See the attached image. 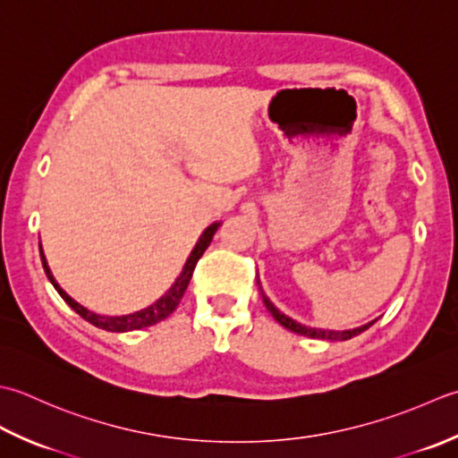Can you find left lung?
<instances>
[{
	"label": "left lung",
	"instance_id": "1",
	"mask_svg": "<svg viewBox=\"0 0 458 458\" xmlns=\"http://www.w3.org/2000/svg\"><path fill=\"white\" fill-rule=\"evenodd\" d=\"M263 294V293H260ZM263 302H265V306H267V310L273 314V318L281 324V326H284L286 330H291V332H294V334H301V335H308V338H320V340H350V338H353V335H358V334H361L363 330H368L369 326L373 324V322H369V324H366V326H361V328H353V330H344V332H334V330H316V328H306V326H301L298 322H294L293 318H288V316H284V314H281L275 308V304L268 301V298L263 294Z\"/></svg>",
	"mask_w": 458,
	"mask_h": 458
}]
</instances>
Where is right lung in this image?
Segmentation results:
<instances>
[{"mask_svg":"<svg viewBox=\"0 0 458 458\" xmlns=\"http://www.w3.org/2000/svg\"><path fill=\"white\" fill-rule=\"evenodd\" d=\"M217 229H219V223H213L211 227L205 229V233L198 241V245H195V249L191 250V255L188 259V263H185L180 278H177L175 284L160 298V301L154 302L152 306L144 308V310L128 314V316H98L95 312H89L87 308H82L81 304L74 302L72 298L67 293H63L61 286L55 283L51 270H49V267H47V260H45L41 245H39V249H41V260H43V268H45L47 278H49L51 284L55 286V291H57L63 296V301L67 302L72 308V310L81 316V318H85L92 326H97V328L108 330V332H130V330H140V328H146V326H152L156 322H160V320L167 318V316H170L175 310L177 304H180V301H182L183 293H185V288H188V284L191 281L195 265H198V260L205 253V249L209 247V242H211L213 235H216Z\"/></svg>","mask_w":458,"mask_h":458,"instance_id":"1","label":"right lung"}]
</instances>
